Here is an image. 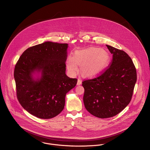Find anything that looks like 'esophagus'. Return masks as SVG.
<instances>
[{
  "label": "esophagus",
  "instance_id": "1",
  "mask_svg": "<svg viewBox=\"0 0 150 150\" xmlns=\"http://www.w3.org/2000/svg\"><path fill=\"white\" fill-rule=\"evenodd\" d=\"M81 83H82L81 80L80 79H78V81H77V85H81Z\"/></svg>",
  "mask_w": 150,
  "mask_h": 150
}]
</instances>
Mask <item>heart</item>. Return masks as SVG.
Segmentation results:
<instances>
[{
    "label": "heart",
    "instance_id": "b5f03b06",
    "mask_svg": "<svg viewBox=\"0 0 150 150\" xmlns=\"http://www.w3.org/2000/svg\"><path fill=\"white\" fill-rule=\"evenodd\" d=\"M110 61V57L102 48L89 47L78 50L74 52V57H69L66 65L69 71L73 74L77 73L79 64L81 65L83 74L92 77L99 74L106 67Z\"/></svg>",
    "mask_w": 150,
    "mask_h": 150
}]
</instances>
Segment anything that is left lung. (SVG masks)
<instances>
[{"label": "left lung", "instance_id": "left-lung-1", "mask_svg": "<svg viewBox=\"0 0 150 150\" xmlns=\"http://www.w3.org/2000/svg\"><path fill=\"white\" fill-rule=\"evenodd\" d=\"M106 46L112 54L110 66L99 76L82 83L85 107L100 118L114 117L128 105L137 80L136 67L128 55L123 50Z\"/></svg>", "mask_w": 150, "mask_h": 150}]
</instances>
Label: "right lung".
<instances>
[{"label": "right lung", "instance_id": "1", "mask_svg": "<svg viewBox=\"0 0 150 150\" xmlns=\"http://www.w3.org/2000/svg\"><path fill=\"white\" fill-rule=\"evenodd\" d=\"M67 45L47 42L30 47L15 66L17 99L25 110L38 118L58 115L64 108L66 94L77 84V79L65 74ZM35 71L42 72L40 79H33Z\"/></svg>", "mask_w": 150, "mask_h": 150}]
</instances>
